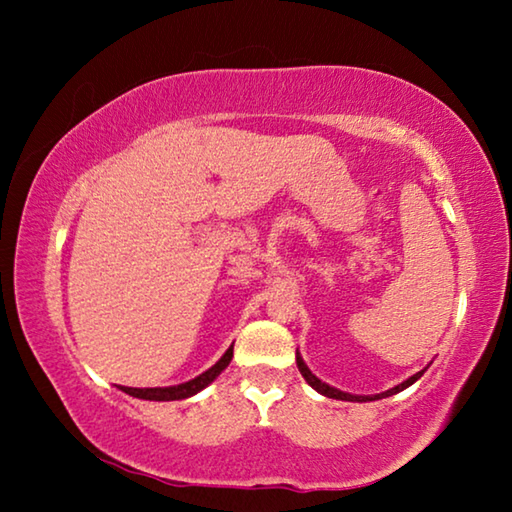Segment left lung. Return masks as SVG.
Wrapping results in <instances>:
<instances>
[{
  "label": "left lung",
  "instance_id": "8db88e82",
  "mask_svg": "<svg viewBox=\"0 0 512 512\" xmlns=\"http://www.w3.org/2000/svg\"><path fill=\"white\" fill-rule=\"evenodd\" d=\"M296 363H298L300 375L305 377V381H307V384H309L311 388H314V391H318L320 395H325V397H332V400H343V402H375V400H384V397H391V395H395V393H402L404 388H409L411 384H415V381H418V379L424 375V372H427V368H429V366H427L424 370L415 372V375H411L409 379L402 381V384L388 388V391H384V393H377V395H352V393H345V391H339V388L325 384L323 379H318V377L314 375V372L309 370L305 359L300 357L298 350H296Z\"/></svg>",
  "mask_w": 512,
  "mask_h": 512
}]
</instances>
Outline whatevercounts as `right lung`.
<instances>
[{"label": "right lung", "instance_id": "right-lung-1", "mask_svg": "<svg viewBox=\"0 0 512 512\" xmlns=\"http://www.w3.org/2000/svg\"><path fill=\"white\" fill-rule=\"evenodd\" d=\"M232 361V345L228 350H225L223 357L214 363L212 368H207L201 375L185 381V384H178V386H162V388H128V386H119L121 391L133 395V397H140V400H151V402H173V400H187V397H192L196 393H201L203 388H207L212 384V381L221 375V372L230 366Z\"/></svg>", "mask_w": 512, "mask_h": 512}]
</instances>
